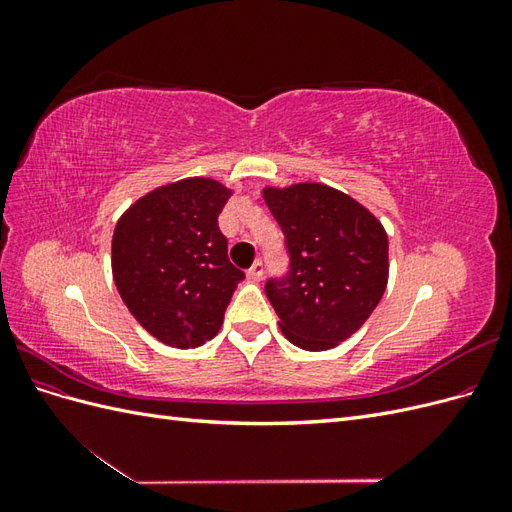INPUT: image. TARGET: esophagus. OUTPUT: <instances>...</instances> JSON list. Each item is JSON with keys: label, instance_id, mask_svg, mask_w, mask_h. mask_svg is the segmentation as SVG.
I'll list each match as a JSON object with an SVG mask.
<instances>
[{"label": "esophagus", "instance_id": "1", "mask_svg": "<svg viewBox=\"0 0 512 512\" xmlns=\"http://www.w3.org/2000/svg\"><path fill=\"white\" fill-rule=\"evenodd\" d=\"M262 273H265V267H262L260 260H256L254 265L250 267V271H247V280H250V282H260L262 280Z\"/></svg>", "mask_w": 512, "mask_h": 512}]
</instances>
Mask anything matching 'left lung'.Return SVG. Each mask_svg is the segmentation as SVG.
Wrapping results in <instances>:
<instances>
[{"mask_svg": "<svg viewBox=\"0 0 512 512\" xmlns=\"http://www.w3.org/2000/svg\"><path fill=\"white\" fill-rule=\"evenodd\" d=\"M286 237L290 271L267 282L288 342L335 348L363 327L389 282V237L371 211L324 183L265 188Z\"/></svg>", "mask_w": 512, "mask_h": 512, "instance_id": "1", "label": "left lung"}]
</instances>
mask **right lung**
Wrapping results in <instances>:
<instances>
[{
	"instance_id": "obj_1",
	"label": "right lung",
	"mask_w": 512,
	"mask_h": 512,
	"mask_svg": "<svg viewBox=\"0 0 512 512\" xmlns=\"http://www.w3.org/2000/svg\"><path fill=\"white\" fill-rule=\"evenodd\" d=\"M232 190L190 177L138 198L113 232V280L141 327L173 348L218 335L243 280L218 226Z\"/></svg>"
}]
</instances>
